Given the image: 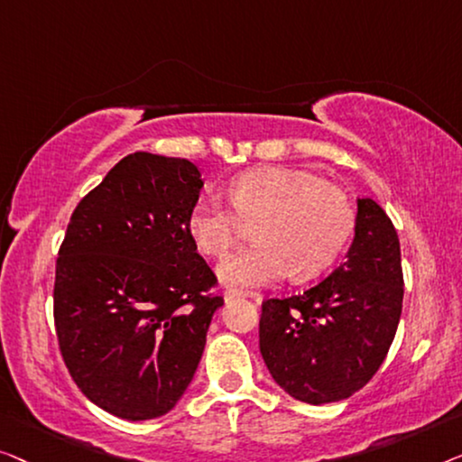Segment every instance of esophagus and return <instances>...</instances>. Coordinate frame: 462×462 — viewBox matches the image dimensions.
I'll return each mask as SVG.
<instances>
[{
	"label": "esophagus",
	"mask_w": 462,
	"mask_h": 462,
	"mask_svg": "<svg viewBox=\"0 0 462 462\" xmlns=\"http://www.w3.org/2000/svg\"><path fill=\"white\" fill-rule=\"evenodd\" d=\"M240 297H251V295L245 293V291H226V295H224L226 303H230V301H234V299H240Z\"/></svg>",
	"instance_id": "esophagus-1"
}]
</instances>
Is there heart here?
Wrapping results in <instances>:
<instances>
[{"label":"heart","mask_w":462,"mask_h":462,"mask_svg":"<svg viewBox=\"0 0 462 462\" xmlns=\"http://www.w3.org/2000/svg\"><path fill=\"white\" fill-rule=\"evenodd\" d=\"M230 205L200 197L188 213V232L200 251L222 257L257 226V246L217 265L228 289L270 287L287 278L310 281L328 268L356 228V207L341 186L299 169H251L230 184Z\"/></svg>","instance_id":"b5f03b06"}]
</instances>
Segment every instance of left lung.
<instances>
[{"label": "left lung", "mask_w": 462, "mask_h": 462, "mask_svg": "<svg viewBox=\"0 0 462 462\" xmlns=\"http://www.w3.org/2000/svg\"><path fill=\"white\" fill-rule=\"evenodd\" d=\"M356 205L346 262L316 287L262 305L265 366L291 398L314 406L346 400L373 379L402 316L398 232L373 199Z\"/></svg>", "instance_id": "left-lung-1"}]
</instances>
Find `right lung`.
<instances>
[{
  "label": "right lung",
  "instance_id": "add662e5",
  "mask_svg": "<svg viewBox=\"0 0 462 462\" xmlns=\"http://www.w3.org/2000/svg\"><path fill=\"white\" fill-rule=\"evenodd\" d=\"M200 188L190 161L134 152L70 216L56 262L58 343L77 387L119 419L178 404L224 305L188 232Z\"/></svg>",
  "mask_w": 462,
  "mask_h": 462
}]
</instances>
